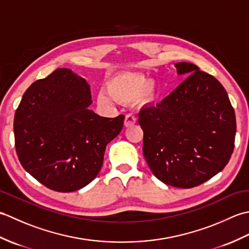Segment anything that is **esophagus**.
Returning <instances> with one entry per match:
<instances>
[{"mask_svg": "<svg viewBox=\"0 0 249 249\" xmlns=\"http://www.w3.org/2000/svg\"><path fill=\"white\" fill-rule=\"evenodd\" d=\"M136 122H137V119L135 115L127 114L125 116V121H124L125 127H131V126L136 124Z\"/></svg>", "mask_w": 249, "mask_h": 249, "instance_id": "34e87169", "label": "esophagus"}]
</instances>
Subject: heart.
<instances>
[{
  "instance_id": "heart-1",
  "label": "heart",
  "mask_w": 249,
  "mask_h": 249,
  "mask_svg": "<svg viewBox=\"0 0 249 249\" xmlns=\"http://www.w3.org/2000/svg\"><path fill=\"white\" fill-rule=\"evenodd\" d=\"M107 92L97 94L99 105H111L113 99L121 103H131L136 98L142 105L153 104L157 98V87L145 76L135 72H121L111 77L106 84Z\"/></svg>"
}]
</instances>
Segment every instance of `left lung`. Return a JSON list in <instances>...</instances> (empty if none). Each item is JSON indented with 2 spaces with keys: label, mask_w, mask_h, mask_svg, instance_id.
I'll list each match as a JSON object with an SVG mask.
<instances>
[{
  "label": "left lung",
  "mask_w": 249,
  "mask_h": 249,
  "mask_svg": "<svg viewBox=\"0 0 249 249\" xmlns=\"http://www.w3.org/2000/svg\"><path fill=\"white\" fill-rule=\"evenodd\" d=\"M188 77L156 105L139 112L143 154L167 185L192 188L220 172L234 149L235 114L225 88L188 62L174 64Z\"/></svg>",
  "instance_id": "obj_1"
}]
</instances>
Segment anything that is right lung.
Wrapping results in <instances>:
<instances>
[{
  "mask_svg": "<svg viewBox=\"0 0 249 249\" xmlns=\"http://www.w3.org/2000/svg\"><path fill=\"white\" fill-rule=\"evenodd\" d=\"M89 86L68 68H57L26 89L14 120L20 163L52 190L71 193L97 177L106 146L125 116L104 118L89 107Z\"/></svg>",
  "mask_w": 249,
  "mask_h": 249,
  "instance_id": "1",
  "label": "right lung"
}]
</instances>
